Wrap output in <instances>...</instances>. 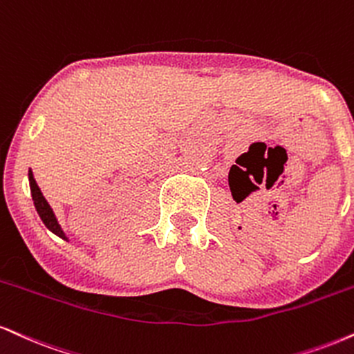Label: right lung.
Wrapping results in <instances>:
<instances>
[{"label": "right lung", "mask_w": 354, "mask_h": 354, "mask_svg": "<svg viewBox=\"0 0 354 354\" xmlns=\"http://www.w3.org/2000/svg\"><path fill=\"white\" fill-rule=\"evenodd\" d=\"M29 186H31V194H32L34 207H36L37 214H39V218H41L42 223H44V225L49 229L50 232H54L55 236H59V237H61V239L67 241L66 234H64V231L61 229V225H59V223H57V219H55L54 211L50 209L49 203L46 201V198L41 193L39 186H37L36 180H34L31 169H29Z\"/></svg>", "instance_id": "right-lung-1"}]
</instances>
